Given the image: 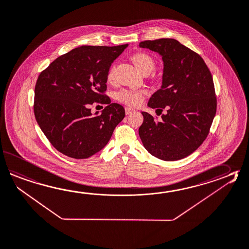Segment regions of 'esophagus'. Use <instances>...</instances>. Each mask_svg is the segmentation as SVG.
Here are the masks:
<instances>
[{
	"label": "esophagus",
	"mask_w": 249,
	"mask_h": 249,
	"mask_svg": "<svg viewBox=\"0 0 249 249\" xmlns=\"http://www.w3.org/2000/svg\"><path fill=\"white\" fill-rule=\"evenodd\" d=\"M135 112V110L132 109V108H129V107H125V112H126V114L128 115V114H130V113H132V112Z\"/></svg>",
	"instance_id": "34e87169"
}]
</instances>
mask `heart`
<instances>
[{
	"mask_svg": "<svg viewBox=\"0 0 249 249\" xmlns=\"http://www.w3.org/2000/svg\"><path fill=\"white\" fill-rule=\"evenodd\" d=\"M132 60L137 69L143 72H151L155 67V62L152 56L144 52H138L132 56ZM114 75V67H112L107 74L108 81H112ZM144 97V91L141 89H123L116 92L115 98L119 102L129 107H138L142 104Z\"/></svg>",
	"mask_w": 249,
	"mask_h": 249,
	"instance_id": "heart-1",
	"label": "heart"
}]
</instances>
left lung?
<instances>
[{
  "instance_id": "left-lung-1",
  "label": "left lung",
  "mask_w": 249,
  "mask_h": 249,
  "mask_svg": "<svg viewBox=\"0 0 249 249\" xmlns=\"http://www.w3.org/2000/svg\"><path fill=\"white\" fill-rule=\"evenodd\" d=\"M139 47L162 56V85L148 107L160 114L166 109L160 121L142 112L139 137L148 152L160 160L187 157L208 137L216 112L211 72L201 56L175 39L141 41Z\"/></svg>"
}]
</instances>
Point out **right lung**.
<instances>
[{
  "mask_svg": "<svg viewBox=\"0 0 249 249\" xmlns=\"http://www.w3.org/2000/svg\"><path fill=\"white\" fill-rule=\"evenodd\" d=\"M127 47L81 46L58 56L36 81L34 112L48 140L68 157L87 159L109 142L125 117L123 107L104 93L112 62ZM107 107L91 115L90 104Z\"/></svg>",
  "mask_w": 249,
  "mask_h": 249,
  "instance_id": "add662e5",
  "label": "right lung"
}]
</instances>
